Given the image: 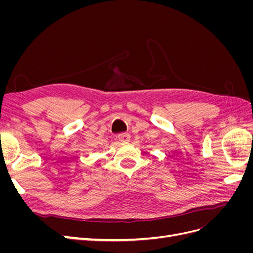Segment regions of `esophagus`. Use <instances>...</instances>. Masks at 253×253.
I'll list each match as a JSON object with an SVG mask.
<instances>
[{"label":"esophagus","instance_id":"1","mask_svg":"<svg viewBox=\"0 0 253 253\" xmlns=\"http://www.w3.org/2000/svg\"><path fill=\"white\" fill-rule=\"evenodd\" d=\"M118 139L122 143H126L129 141V139H131V136H129V134L127 133H122L118 135Z\"/></svg>","mask_w":253,"mask_h":253}]
</instances>
